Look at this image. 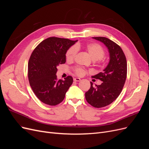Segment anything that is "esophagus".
<instances>
[{"label":"esophagus","instance_id":"obj_1","mask_svg":"<svg viewBox=\"0 0 149 149\" xmlns=\"http://www.w3.org/2000/svg\"><path fill=\"white\" fill-rule=\"evenodd\" d=\"M73 79L74 81H81V79L79 78H74Z\"/></svg>","mask_w":149,"mask_h":149}]
</instances>
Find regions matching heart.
<instances>
[{"mask_svg": "<svg viewBox=\"0 0 149 149\" xmlns=\"http://www.w3.org/2000/svg\"><path fill=\"white\" fill-rule=\"evenodd\" d=\"M78 47H72L68 49L66 53V58L68 61L73 60L76 56L78 51ZM86 49L92 59L94 61L101 60L104 56L105 51L104 48L97 43H89L88 44ZM75 73L78 76H82L84 74V70L80 67L74 68Z\"/></svg>", "mask_w": 149, "mask_h": 149, "instance_id": "heart-1", "label": "heart"}]
</instances>
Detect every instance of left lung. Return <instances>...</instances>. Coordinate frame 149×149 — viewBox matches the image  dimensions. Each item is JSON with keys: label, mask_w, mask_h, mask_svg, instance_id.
<instances>
[{"label": "left lung", "mask_w": 149, "mask_h": 149, "mask_svg": "<svg viewBox=\"0 0 149 149\" xmlns=\"http://www.w3.org/2000/svg\"><path fill=\"white\" fill-rule=\"evenodd\" d=\"M105 45L109 53L110 60L102 72L92 77L102 81L95 87H91L86 92L85 97L92 106L101 108L109 105L119 96L127 77V61L122 48L112 40L106 37H93Z\"/></svg>", "instance_id": "1"}]
</instances>
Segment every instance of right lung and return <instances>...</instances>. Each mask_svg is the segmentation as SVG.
<instances>
[{"mask_svg": "<svg viewBox=\"0 0 149 149\" xmlns=\"http://www.w3.org/2000/svg\"><path fill=\"white\" fill-rule=\"evenodd\" d=\"M78 40L49 37L38 45L30 57L28 77L30 85L40 101L56 106L63 101L73 83L72 76L57 79V66L66 62V53Z\"/></svg>", "mask_w": 149, "mask_h": 149, "instance_id": "right-lung-1", "label": "right lung"}]
</instances>
